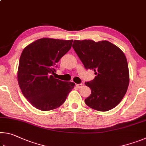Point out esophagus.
<instances>
[{
	"instance_id": "obj_1",
	"label": "esophagus",
	"mask_w": 146,
	"mask_h": 146,
	"mask_svg": "<svg viewBox=\"0 0 146 146\" xmlns=\"http://www.w3.org/2000/svg\"><path fill=\"white\" fill-rule=\"evenodd\" d=\"M82 86H83L82 84H76V86L78 88H81L82 87Z\"/></svg>"
}]
</instances>
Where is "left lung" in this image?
Wrapping results in <instances>:
<instances>
[{
	"instance_id": "left-lung-1",
	"label": "left lung",
	"mask_w": 146,
	"mask_h": 146,
	"mask_svg": "<svg viewBox=\"0 0 146 146\" xmlns=\"http://www.w3.org/2000/svg\"><path fill=\"white\" fill-rule=\"evenodd\" d=\"M73 48L86 70L95 71L93 80L85 82L91 93L85 103L91 108L107 111L116 107L126 93L129 82L127 62L122 50L110 42L73 41Z\"/></svg>"
}]
</instances>
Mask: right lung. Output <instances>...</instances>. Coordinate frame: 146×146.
I'll list each match as a JSON object with an SVG mask.
<instances>
[{"mask_svg": "<svg viewBox=\"0 0 146 146\" xmlns=\"http://www.w3.org/2000/svg\"><path fill=\"white\" fill-rule=\"evenodd\" d=\"M73 40L38 39L26 46L20 57L17 78L23 95L38 110L63 104L75 84L55 78L57 62L68 52Z\"/></svg>", "mask_w": 146, "mask_h": 146, "instance_id": "add662e5", "label": "right lung"}]
</instances>
